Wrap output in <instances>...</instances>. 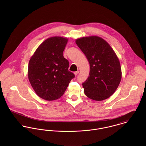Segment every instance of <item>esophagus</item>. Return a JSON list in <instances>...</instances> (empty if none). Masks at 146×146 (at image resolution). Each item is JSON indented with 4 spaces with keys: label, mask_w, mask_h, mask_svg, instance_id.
Here are the masks:
<instances>
[{
    "label": "esophagus",
    "mask_w": 146,
    "mask_h": 146,
    "mask_svg": "<svg viewBox=\"0 0 146 146\" xmlns=\"http://www.w3.org/2000/svg\"><path fill=\"white\" fill-rule=\"evenodd\" d=\"M79 71L75 72H74V74H75V76H76V75H77L79 74Z\"/></svg>",
    "instance_id": "obj_1"
}]
</instances>
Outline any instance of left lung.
<instances>
[{
    "label": "left lung",
    "mask_w": 146,
    "mask_h": 146,
    "mask_svg": "<svg viewBox=\"0 0 146 146\" xmlns=\"http://www.w3.org/2000/svg\"><path fill=\"white\" fill-rule=\"evenodd\" d=\"M75 42L90 64L89 75L83 83L85 94L94 101L107 99L116 91L121 79L117 55L107 42L97 36L80 38Z\"/></svg>",
    "instance_id": "1"
}]
</instances>
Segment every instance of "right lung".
Segmentation results:
<instances>
[{"label": "right lung", "mask_w": 146, "mask_h": 146, "mask_svg": "<svg viewBox=\"0 0 146 146\" xmlns=\"http://www.w3.org/2000/svg\"><path fill=\"white\" fill-rule=\"evenodd\" d=\"M68 39L61 36L48 38L38 46L31 57L28 78L36 94L50 101L62 96L75 77L69 71L68 61L63 56Z\"/></svg>", "instance_id": "obj_1"}]
</instances>
